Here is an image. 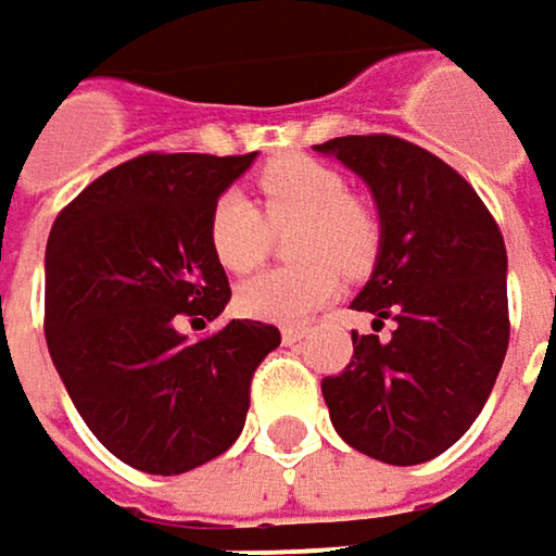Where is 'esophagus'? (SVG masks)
Instances as JSON below:
<instances>
[{
    "label": "esophagus",
    "mask_w": 556,
    "mask_h": 556,
    "mask_svg": "<svg viewBox=\"0 0 556 556\" xmlns=\"http://www.w3.org/2000/svg\"><path fill=\"white\" fill-rule=\"evenodd\" d=\"M302 337H305V328H295V325L282 328V343H299Z\"/></svg>",
    "instance_id": "obj_1"
}]
</instances>
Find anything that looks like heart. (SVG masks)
Listing matches in <instances>:
<instances>
[{
    "label": "heart",
    "mask_w": 556,
    "mask_h": 556,
    "mask_svg": "<svg viewBox=\"0 0 556 556\" xmlns=\"http://www.w3.org/2000/svg\"><path fill=\"white\" fill-rule=\"evenodd\" d=\"M261 210L238 190H226L210 210V251L228 274H251L270 251V227L292 228L289 254L302 264L248 279L235 302L248 318L295 325L340 292V274H363L376 261L379 226L356 200L346 197V180L333 168L286 155L270 162L261 177Z\"/></svg>",
    "instance_id": "obj_1"
}]
</instances>
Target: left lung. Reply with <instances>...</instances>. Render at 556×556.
Wrapping results in <instances>:
<instances>
[{
  "mask_svg": "<svg viewBox=\"0 0 556 556\" xmlns=\"http://www.w3.org/2000/svg\"><path fill=\"white\" fill-rule=\"evenodd\" d=\"M315 152L369 187L379 254L350 308L391 337L353 333L350 366L321 381L346 445L384 465H420L483 410L509 346L506 244L475 187L397 136H337Z\"/></svg>",
  "mask_w": 556,
  "mask_h": 556,
  "instance_id": "obj_1",
  "label": "left lung"
}]
</instances>
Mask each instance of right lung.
<instances>
[{"label":"right lung","instance_id":"right-lung-1","mask_svg":"<svg viewBox=\"0 0 556 556\" xmlns=\"http://www.w3.org/2000/svg\"><path fill=\"white\" fill-rule=\"evenodd\" d=\"M251 155H139L91 180L47 241V350L98 442L146 475L193 471L241 435L251 376L279 346L264 321L190 340L180 318L231 299L210 210Z\"/></svg>","mask_w":556,"mask_h":556}]
</instances>
